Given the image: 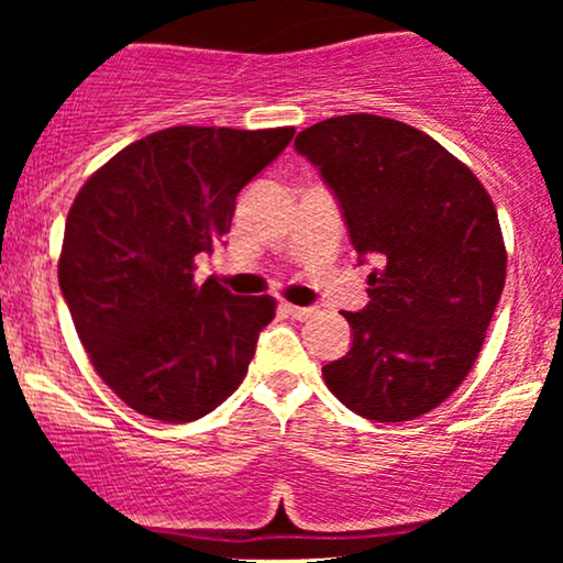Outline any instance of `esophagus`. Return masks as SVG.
<instances>
[{
  "label": "esophagus",
  "instance_id": "obj_1",
  "mask_svg": "<svg viewBox=\"0 0 563 563\" xmlns=\"http://www.w3.org/2000/svg\"><path fill=\"white\" fill-rule=\"evenodd\" d=\"M283 309L290 314L294 320H309L314 318V309L312 307H296V303H283Z\"/></svg>",
  "mask_w": 563,
  "mask_h": 563
}]
</instances>
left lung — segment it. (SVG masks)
Returning a JSON list of instances; mask_svg holds the SVG:
<instances>
[{
  "label": "left lung",
  "mask_w": 563,
  "mask_h": 563,
  "mask_svg": "<svg viewBox=\"0 0 563 563\" xmlns=\"http://www.w3.org/2000/svg\"><path fill=\"white\" fill-rule=\"evenodd\" d=\"M294 145L333 190L360 262H376L367 307L344 312L352 349L322 378L367 421H412L463 384L500 301L493 198L437 140L384 115H335Z\"/></svg>",
  "instance_id": "1"
}]
</instances>
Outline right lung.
<instances>
[{"label": "right lung", "mask_w": 563, "mask_h": 563, "mask_svg": "<svg viewBox=\"0 0 563 563\" xmlns=\"http://www.w3.org/2000/svg\"><path fill=\"white\" fill-rule=\"evenodd\" d=\"M294 126H172L100 166L70 206L57 280L95 371L132 410L190 423L241 386L273 296H235L196 260Z\"/></svg>", "instance_id": "right-lung-1"}]
</instances>
